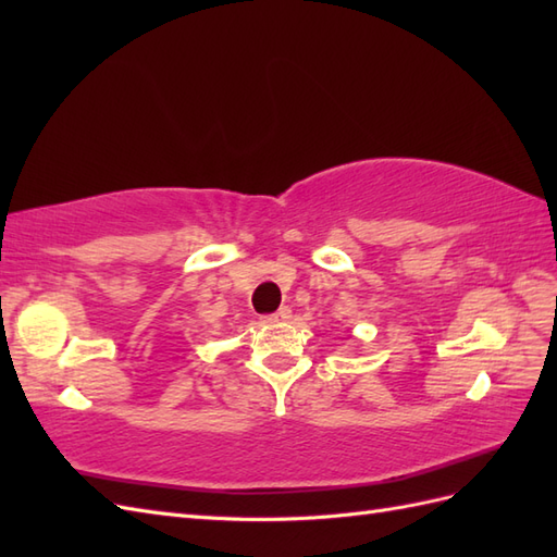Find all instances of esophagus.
I'll list each match as a JSON object with an SVG mask.
<instances>
[{
  "label": "esophagus",
  "mask_w": 557,
  "mask_h": 557,
  "mask_svg": "<svg viewBox=\"0 0 557 557\" xmlns=\"http://www.w3.org/2000/svg\"><path fill=\"white\" fill-rule=\"evenodd\" d=\"M290 315H293V311L288 307H281L276 313L264 315L262 323H267V325H281V323H285V320H290Z\"/></svg>",
  "instance_id": "34e87169"
}]
</instances>
